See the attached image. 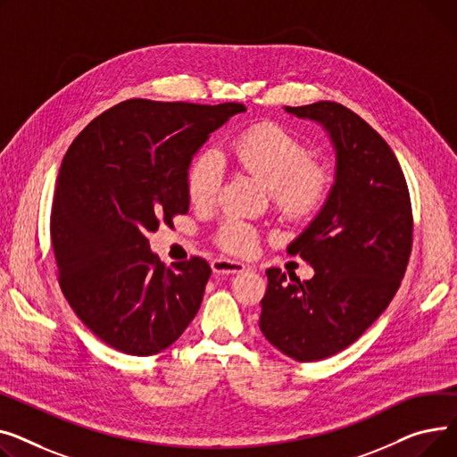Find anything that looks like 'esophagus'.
Listing matches in <instances>:
<instances>
[{
  "label": "esophagus",
  "instance_id": "esophagus-1",
  "mask_svg": "<svg viewBox=\"0 0 457 457\" xmlns=\"http://www.w3.org/2000/svg\"><path fill=\"white\" fill-rule=\"evenodd\" d=\"M212 270H213V273L232 275V273L245 271V265L241 262H236V260H228V258H216L212 262Z\"/></svg>",
  "mask_w": 457,
  "mask_h": 457
}]
</instances>
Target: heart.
<instances>
[{
  "mask_svg": "<svg viewBox=\"0 0 457 457\" xmlns=\"http://www.w3.org/2000/svg\"><path fill=\"white\" fill-rule=\"evenodd\" d=\"M236 164L270 187V195L282 216L301 220L323 204L332 190L330 168L312 160L310 145L278 123H258L230 142ZM221 156L203 149L186 170V194L195 206L206 208L216 201L223 184ZM220 245L234 254H247L256 247V230L239 220H227L218 228Z\"/></svg>",
  "mask_w": 457,
  "mask_h": 457,
  "instance_id": "b5f03b06",
  "label": "heart"
}]
</instances>
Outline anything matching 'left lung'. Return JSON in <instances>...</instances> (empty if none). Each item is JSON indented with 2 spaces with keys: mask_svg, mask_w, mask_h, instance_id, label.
<instances>
[{
  "mask_svg": "<svg viewBox=\"0 0 457 457\" xmlns=\"http://www.w3.org/2000/svg\"><path fill=\"white\" fill-rule=\"evenodd\" d=\"M330 132L336 184L312 225L287 247L315 275L270 267L260 330L297 361L330 358L353 345L393 301L413 245L411 199L387 142L346 106L317 101L286 106Z\"/></svg>",
  "mask_w": 457,
  "mask_h": 457,
  "instance_id": "1",
  "label": "left lung"
}]
</instances>
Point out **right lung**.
I'll return each mask as SVG.
<instances>
[{"label":"right lung","instance_id":"add662e5","mask_svg":"<svg viewBox=\"0 0 457 457\" xmlns=\"http://www.w3.org/2000/svg\"><path fill=\"white\" fill-rule=\"evenodd\" d=\"M245 104L127 99L92 120L68 147L51 208L57 278L75 315L103 343L151 356L199 312L210 265L164 267L147 232L190 206L186 170L208 134Z\"/></svg>","mask_w":457,"mask_h":457}]
</instances>
